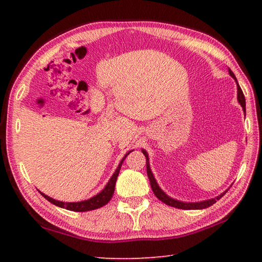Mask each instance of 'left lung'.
<instances>
[{"label":"left lung","mask_w":262,"mask_h":262,"mask_svg":"<svg viewBox=\"0 0 262 262\" xmlns=\"http://www.w3.org/2000/svg\"><path fill=\"white\" fill-rule=\"evenodd\" d=\"M229 73L233 77V79H235V81H236V77H235L234 73H233V72L230 69H229ZM236 83H237V81H236ZM237 100H238V102H240V104L242 105L244 113H246V98H244V94H243L241 88L238 84H237ZM143 154L145 155V158H146V171H147V176H148L149 182H151V187H152V190H153L154 194L161 200V202L171 206V207H176V208H179V209H203V208H207V207H209V206L215 204L217 200L221 199L226 193V191H225L223 193H221L220 196H217L216 198L205 200V202H200V203H182V202H179V200L172 199L169 196H166V194L162 190H161V188L158 186V183H157V181H155L154 177H153L152 171H151V169H149L148 155H147L146 151H144V149H143Z\"/></svg>","instance_id":"1"}]
</instances>
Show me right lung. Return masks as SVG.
I'll return each instance as SVG.
<instances>
[{
  "label": "right lung",
  "mask_w": 262,
  "mask_h": 262,
  "mask_svg": "<svg viewBox=\"0 0 262 262\" xmlns=\"http://www.w3.org/2000/svg\"><path fill=\"white\" fill-rule=\"evenodd\" d=\"M130 152L132 151L128 152L124 157V159L120 161L118 168L116 169L115 173L113 174V177L110 178L109 182L107 183V186L104 187L103 190L100 192V193H98L97 196H94V197H92L90 199L84 200V202H79V203H63V202H58V200H55V199H53L51 197L46 196L45 193H42V192H40V193L48 200V202H51L52 204L58 206V207H62V208L69 209V210H73V211H89V210H93V209H97V208L102 207V206H104L105 204H108V202L111 199V197H113L114 191H115L116 180H117V177H118V174H119L121 164H122V162H124L125 158Z\"/></svg>",
  "instance_id": "obj_1"
}]
</instances>
